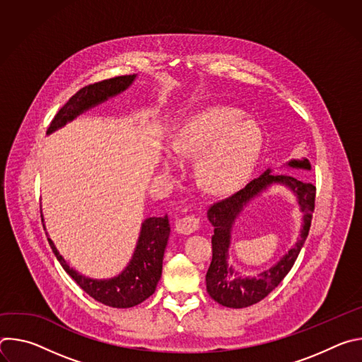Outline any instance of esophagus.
Returning a JSON list of instances; mask_svg holds the SVG:
<instances>
[{"label":"esophagus","instance_id":"esophagus-1","mask_svg":"<svg viewBox=\"0 0 362 362\" xmlns=\"http://www.w3.org/2000/svg\"><path fill=\"white\" fill-rule=\"evenodd\" d=\"M199 229V219L194 215H187L176 222V230L182 235H190Z\"/></svg>","mask_w":362,"mask_h":362}]
</instances>
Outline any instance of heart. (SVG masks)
<instances>
[{"label": "heart", "instance_id": "1", "mask_svg": "<svg viewBox=\"0 0 362 362\" xmlns=\"http://www.w3.org/2000/svg\"><path fill=\"white\" fill-rule=\"evenodd\" d=\"M264 144L261 127L229 107L204 109L186 120L175 134L172 150L196 158L202 183L216 193L242 186L250 176ZM169 158L166 166H173Z\"/></svg>", "mask_w": 362, "mask_h": 362}]
</instances>
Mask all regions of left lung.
I'll list each match as a JSON object with an SVG mask.
<instances>
[{
    "mask_svg": "<svg viewBox=\"0 0 362 362\" xmlns=\"http://www.w3.org/2000/svg\"><path fill=\"white\" fill-rule=\"evenodd\" d=\"M286 166L293 169L311 170V163L306 158L292 159ZM278 182L286 185L296 196L304 223L298 242L271 270L257 277H242L238 272L227 265V250L230 245V233L235 218L244 206L256 195H259L271 184ZM315 186L298 180L292 176L272 173L268 169L259 177L249 182L243 189L232 196L214 203L208 211V219L214 225L212 236V262L206 274V289L218 303L228 308H246L268 296L288 275L296 257L305 243L309 228H311L313 214L315 208Z\"/></svg>",
    "mask_w": 362,
    "mask_h": 362,
    "instance_id": "1",
    "label": "left lung"
}]
</instances>
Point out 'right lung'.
<instances>
[{"label":"right lung","instance_id":"right-lung-1","mask_svg":"<svg viewBox=\"0 0 362 362\" xmlns=\"http://www.w3.org/2000/svg\"><path fill=\"white\" fill-rule=\"evenodd\" d=\"M134 78L136 74L119 76L80 88L51 120L47 134L66 126V123L74 120L88 109L101 105L107 98L120 94L134 81ZM41 221H44L42 215ZM169 235L170 223L168 215L163 218H147L141 223L140 236L132 261L120 275L112 279H91L78 274L64 261L53 240L49 238L47 239L63 269L86 293L97 302L112 308H132L146 300L156 291L158 282L162 276L163 255Z\"/></svg>","mask_w":362,"mask_h":362}]
</instances>
